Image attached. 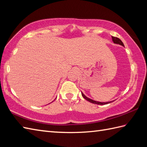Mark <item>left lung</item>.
Segmentation results:
<instances>
[{
  "label": "left lung",
  "instance_id": "obj_1",
  "mask_svg": "<svg viewBox=\"0 0 147 147\" xmlns=\"http://www.w3.org/2000/svg\"><path fill=\"white\" fill-rule=\"evenodd\" d=\"M112 37V40H113V41L114 43H115V44H120V45H122V46H124V45H123V42H121V40H120V38H119L118 37ZM82 96H83V97H84L85 100H87V101L90 102H91V103H94V104H97V105H106V104H108V103H110L112 102H96V101L93 100H91V99H90V98H87V96H85L83 94H82Z\"/></svg>",
  "mask_w": 147,
  "mask_h": 147
}]
</instances>
